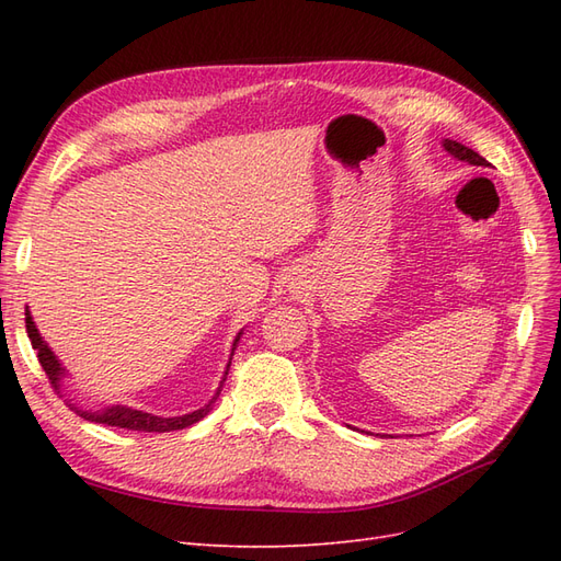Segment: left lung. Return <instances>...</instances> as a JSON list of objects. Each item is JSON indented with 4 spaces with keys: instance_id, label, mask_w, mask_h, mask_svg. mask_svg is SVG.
Segmentation results:
<instances>
[{
    "instance_id": "obj_1",
    "label": "left lung",
    "mask_w": 561,
    "mask_h": 561,
    "mask_svg": "<svg viewBox=\"0 0 561 561\" xmlns=\"http://www.w3.org/2000/svg\"><path fill=\"white\" fill-rule=\"evenodd\" d=\"M443 145H445V149L449 151V154L456 157L458 161H468L470 165H486V159H482V157L478 154V151H472L470 147H466V145H461V142L445 140Z\"/></svg>"
}]
</instances>
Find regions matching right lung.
<instances>
[{
  "label": "right lung",
  "mask_w": 561,
  "mask_h": 561,
  "mask_svg": "<svg viewBox=\"0 0 561 561\" xmlns=\"http://www.w3.org/2000/svg\"><path fill=\"white\" fill-rule=\"evenodd\" d=\"M25 328H27V336L32 342V348L37 351V358H39V365L42 369L46 371L48 381L54 383L58 388V381H60V363L56 360L54 351H50L44 342L42 336L35 328V322H32L30 318V311H25ZM239 342V339H236ZM236 346V344H233ZM222 388V386H219ZM219 396V390H217ZM217 396L213 400H217ZM213 404V402H210ZM210 404L203 407V410L198 412H192V414H184V416H175V419H161V416H151V414H145V412H135V410H128V407H122L116 404L112 407V410H105V412H98V414H89V412H81L83 419L89 421H95V423H105V426H116V428H126V431H140V433H171V431H182L186 426H192V423L201 421L203 416H206L210 412Z\"/></svg>",
  "instance_id": "1"
}]
</instances>
